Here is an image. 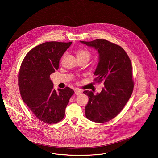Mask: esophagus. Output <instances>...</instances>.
I'll use <instances>...</instances> for the list:
<instances>
[{
  "mask_svg": "<svg viewBox=\"0 0 158 158\" xmlns=\"http://www.w3.org/2000/svg\"><path fill=\"white\" fill-rule=\"evenodd\" d=\"M82 92V90H80V89H76L75 90V94L76 95H80Z\"/></svg>",
  "mask_w": 158,
  "mask_h": 158,
  "instance_id": "obj_1",
  "label": "esophagus"
}]
</instances>
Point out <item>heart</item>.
<instances>
[{"label":"heart","instance_id":"obj_1","mask_svg":"<svg viewBox=\"0 0 158 158\" xmlns=\"http://www.w3.org/2000/svg\"><path fill=\"white\" fill-rule=\"evenodd\" d=\"M77 57H86L88 59H89L90 57V53L86 50H79L77 53Z\"/></svg>","mask_w":158,"mask_h":158}]
</instances>
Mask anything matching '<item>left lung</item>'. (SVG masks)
Returning <instances> with one entry per match:
<instances>
[{
	"instance_id": "1",
	"label": "left lung",
	"mask_w": 158,
	"mask_h": 158,
	"mask_svg": "<svg viewBox=\"0 0 158 158\" xmlns=\"http://www.w3.org/2000/svg\"><path fill=\"white\" fill-rule=\"evenodd\" d=\"M80 43L97 51L98 63L94 75L97 76L95 80L104 85L95 95L92 91H83L89 97L85 108L86 117L96 123L107 122L120 113L133 92L131 61L122 47L107 40Z\"/></svg>"
}]
</instances>
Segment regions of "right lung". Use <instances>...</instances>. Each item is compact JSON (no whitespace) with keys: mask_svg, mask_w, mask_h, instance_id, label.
I'll list each match as a JSON object with an SVG mask.
<instances>
[{"mask_svg":"<svg viewBox=\"0 0 158 158\" xmlns=\"http://www.w3.org/2000/svg\"><path fill=\"white\" fill-rule=\"evenodd\" d=\"M71 44L72 42L42 43L27 54L20 68L18 85L23 101L38 120L47 124L58 123L64 118L74 93L69 87L54 89L50 79Z\"/></svg>","mask_w":158,"mask_h":158,"instance_id":"right-lung-1","label":"right lung"}]
</instances>
